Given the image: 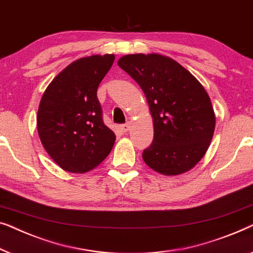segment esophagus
<instances>
[{"label":"esophagus","instance_id":"esophagus-1","mask_svg":"<svg viewBox=\"0 0 253 253\" xmlns=\"http://www.w3.org/2000/svg\"><path fill=\"white\" fill-rule=\"evenodd\" d=\"M130 126H131V124L129 122H127L126 124H124V125L122 126L123 131H125V133H126V131H128V130L130 129Z\"/></svg>","mask_w":253,"mask_h":253}]
</instances>
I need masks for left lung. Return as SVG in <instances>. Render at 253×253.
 I'll return each instance as SVG.
<instances>
[{"label": "left lung", "mask_w": 253, "mask_h": 253, "mask_svg": "<svg viewBox=\"0 0 253 253\" xmlns=\"http://www.w3.org/2000/svg\"><path fill=\"white\" fill-rule=\"evenodd\" d=\"M119 67L138 84L154 123V141L144 163L164 175H177L204 157L215 128V115L202 84L182 65L159 54L126 55Z\"/></svg>", "instance_id": "8db88e82"}]
</instances>
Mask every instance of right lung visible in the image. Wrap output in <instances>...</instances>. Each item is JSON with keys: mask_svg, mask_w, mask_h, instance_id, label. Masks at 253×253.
I'll return each mask as SVG.
<instances>
[{"mask_svg": "<svg viewBox=\"0 0 253 253\" xmlns=\"http://www.w3.org/2000/svg\"><path fill=\"white\" fill-rule=\"evenodd\" d=\"M115 55L74 60L49 84L37 117L41 143L60 169L72 173L94 169L112 150L116 135L102 119L97 88Z\"/></svg>", "mask_w": 253, "mask_h": 253, "instance_id": "right-lung-1", "label": "right lung"}]
</instances>
